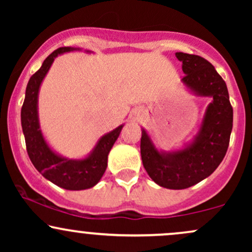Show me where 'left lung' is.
Listing matches in <instances>:
<instances>
[{
  "instance_id": "left-lung-1",
  "label": "left lung",
  "mask_w": 252,
  "mask_h": 252,
  "mask_svg": "<svg viewBox=\"0 0 252 252\" xmlns=\"http://www.w3.org/2000/svg\"><path fill=\"white\" fill-rule=\"evenodd\" d=\"M185 76L182 82L200 96L212 97L194 142L185 149L160 153L142 130L141 158L156 184L169 189H189L210 176L226 154L232 130L233 110L224 79L202 57L178 52Z\"/></svg>"
}]
</instances>
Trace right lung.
<instances>
[{"label":"right lung","mask_w":252,"mask_h":252,"mask_svg":"<svg viewBox=\"0 0 252 252\" xmlns=\"http://www.w3.org/2000/svg\"><path fill=\"white\" fill-rule=\"evenodd\" d=\"M72 47H60L45 59L41 67L30 78L26 88V97L21 109V126L24 130L26 148L34 167L45 176L62 189L70 190L88 189L94 187L100 180L106 166L108 155L114 143L120 136L123 126L104 135L94 152L84 160H68L52 152L43 140L37 120V94L42 79L50 70L54 58L58 54L73 51Z\"/></svg>","instance_id":"right-lung-1"}]
</instances>
